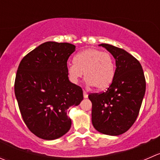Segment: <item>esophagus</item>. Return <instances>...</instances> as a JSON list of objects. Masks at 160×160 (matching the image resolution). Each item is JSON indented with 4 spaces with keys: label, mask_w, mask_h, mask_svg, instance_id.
Segmentation results:
<instances>
[{
    "label": "esophagus",
    "mask_w": 160,
    "mask_h": 160,
    "mask_svg": "<svg viewBox=\"0 0 160 160\" xmlns=\"http://www.w3.org/2000/svg\"><path fill=\"white\" fill-rule=\"evenodd\" d=\"M83 97H84L85 98H87L88 97V93H87V91H83Z\"/></svg>",
    "instance_id": "esophagus-1"
}]
</instances>
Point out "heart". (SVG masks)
Returning a JSON list of instances; mask_svg holds the SVG:
<instances>
[{"mask_svg":"<svg viewBox=\"0 0 160 160\" xmlns=\"http://www.w3.org/2000/svg\"><path fill=\"white\" fill-rule=\"evenodd\" d=\"M70 81L77 83L84 77L87 83L98 90L105 89L112 82L115 76V64L109 53L96 48H88L79 52L73 62L67 65Z\"/></svg>","mask_w":160,"mask_h":160,"instance_id":"b5f03b06","label":"heart"}]
</instances>
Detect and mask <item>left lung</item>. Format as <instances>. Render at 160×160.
Instances as JSON below:
<instances>
[{"instance_id":"8db88e82","label":"left lung","mask_w":160,"mask_h":160,"mask_svg":"<svg viewBox=\"0 0 160 160\" xmlns=\"http://www.w3.org/2000/svg\"><path fill=\"white\" fill-rule=\"evenodd\" d=\"M116 59L112 82L105 92L92 93L91 120L98 132L117 136L128 131L135 122L145 93V75L142 65L122 48L101 44Z\"/></svg>"}]
</instances>
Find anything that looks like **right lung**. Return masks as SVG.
Listing matches in <instances>:
<instances>
[{
    "label": "right lung",
    "instance_id": "right-lung-1",
    "mask_svg": "<svg viewBox=\"0 0 160 160\" xmlns=\"http://www.w3.org/2000/svg\"><path fill=\"white\" fill-rule=\"evenodd\" d=\"M76 46L48 41L20 62L15 94L23 121L40 138L54 140L70 129L68 108L78 105L83 90L69 80L67 61Z\"/></svg>",
    "mask_w": 160,
    "mask_h": 160
}]
</instances>
